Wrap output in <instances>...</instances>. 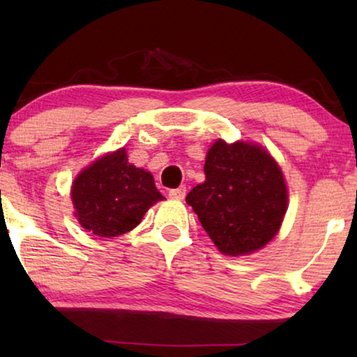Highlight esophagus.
<instances>
[{
  "label": "esophagus",
  "instance_id": "obj_1",
  "mask_svg": "<svg viewBox=\"0 0 357 357\" xmlns=\"http://www.w3.org/2000/svg\"><path fill=\"white\" fill-rule=\"evenodd\" d=\"M185 193H187V187H178V188H172L169 190V197L172 199H183Z\"/></svg>",
  "mask_w": 357,
  "mask_h": 357
}]
</instances>
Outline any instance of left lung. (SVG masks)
<instances>
[{"instance_id": "left-lung-1", "label": "left lung", "mask_w": 357, "mask_h": 357, "mask_svg": "<svg viewBox=\"0 0 357 357\" xmlns=\"http://www.w3.org/2000/svg\"><path fill=\"white\" fill-rule=\"evenodd\" d=\"M204 175V183L185 199L214 245L232 257L265 247L280 231L287 206L275 159L260 146L219 139L208 151Z\"/></svg>"}]
</instances>
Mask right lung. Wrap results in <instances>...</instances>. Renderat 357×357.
I'll return each instance as SVG.
<instances>
[{"mask_svg": "<svg viewBox=\"0 0 357 357\" xmlns=\"http://www.w3.org/2000/svg\"><path fill=\"white\" fill-rule=\"evenodd\" d=\"M76 218L99 237H116L138 226L144 213L164 199L149 172L135 167L125 149L107 154L77 175L71 190Z\"/></svg>", "mask_w": 357, "mask_h": 357, "instance_id": "1", "label": "right lung"}]
</instances>
